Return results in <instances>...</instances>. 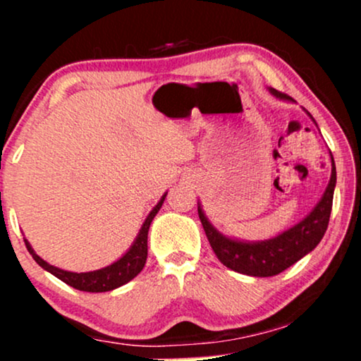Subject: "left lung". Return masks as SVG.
Returning a JSON list of instances; mask_svg holds the SVG:
<instances>
[{
  "mask_svg": "<svg viewBox=\"0 0 361 361\" xmlns=\"http://www.w3.org/2000/svg\"><path fill=\"white\" fill-rule=\"evenodd\" d=\"M269 92L271 95L279 98V100H293L290 97L274 90V88H269ZM305 113L312 118L309 111ZM330 159H332V174H330L329 185L324 192L322 199L319 200V204L314 207L312 212L305 219L300 220L298 225L290 226L289 230L274 236V238L264 241H243L230 238V236L220 233L210 224L199 202V207H197L199 219L205 230L207 238L210 241L212 250L215 251L220 263H224L226 268L233 269L236 273L256 276V278H269V276L283 273L284 269H288L289 266L298 263L300 258L310 253L322 240L329 225L330 212H332L337 171H335L332 154H330Z\"/></svg>",
  "mask_w": 361,
  "mask_h": 361,
  "instance_id": "1",
  "label": "left lung"
}]
</instances>
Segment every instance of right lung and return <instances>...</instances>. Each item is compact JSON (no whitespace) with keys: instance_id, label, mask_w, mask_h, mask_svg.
I'll use <instances>...</instances> for the list:
<instances>
[{"instance_id":"right-lung-1","label":"right lung","mask_w":361,"mask_h":361,"mask_svg":"<svg viewBox=\"0 0 361 361\" xmlns=\"http://www.w3.org/2000/svg\"><path fill=\"white\" fill-rule=\"evenodd\" d=\"M166 195L167 192L161 197V200L157 202L154 209L149 212V215L146 216L145 224H142L140 233H137L136 240L133 241L130 250H128L120 259H116L115 263L105 266V268L102 269L88 271V273H72V271L56 268V266L49 264L47 261H44L41 258V256L36 255V251L32 250L31 243H29L26 238H24V243H26L29 253L32 255L34 261H36L41 268L49 271V273L63 281L66 284L72 286V288H75L78 290H85V293H106V290H113L120 288L123 284L130 283V281L133 278H136V276L142 271V268H145L147 258V231H149L152 219H154L162 204H164Z\"/></svg>"}]
</instances>
